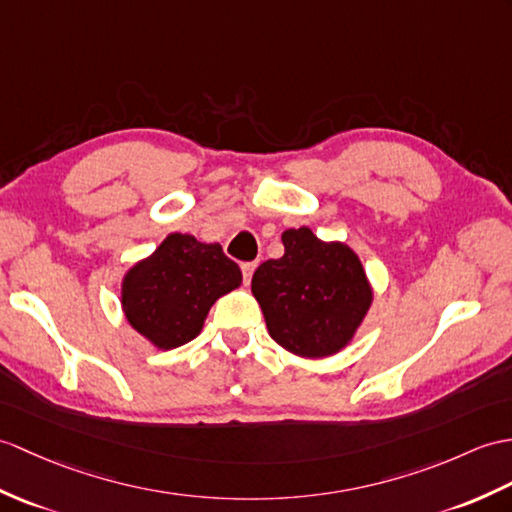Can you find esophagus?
Instances as JSON below:
<instances>
[{
    "instance_id": "1",
    "label": "esophagus",
    "mask_w": 512,
    "mask_h": 512,
    "mask_svg": "<svg viewBox=\"0 0 512 512\" xmlns=\"http://www.w3.org/2000/svg\"><path fill=\"white\" fill-rule=\"evenodd\" d=\"M255 268H257V264L255 261H246V264H242V275H244V283L248 285L251 283V279H253V272H255Z\"/></svg>"
}]
</instances>
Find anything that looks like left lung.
<instances>
[{"label": "left lung", "instance_id": "obj_1", "mask_svg": "<svg viewBox=\"0 0 512 512\" xmlns=\"http://www.w3.org/2000/svg\"><path fill=\"white\" fill-rule=\"evenodd\" d=\"M281 242L283 257L264 261L251 283L270 338L307 360L347 349L375 296L358 253L310 227L283 231Z\"/></svg>", "mask_w": 512, "mask_h": 512}]
</instances>
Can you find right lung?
<instances>
[{
    "mask_svg": "<svg viewBox=\"0 0 512 512\" xmlns=\"http://www.w3.org/2000/svg\"><path fill=\"white\" fill-rule=\"evenodd\" d=\"M242 285V270L218 242L170 233L122 277V312L154 349L192 342L205 327L211 305Z\"/></svg>",
    "mask_w": 512,
    "mask_h": 512,
    "instance_id": "add662e5",
    "label": "right lung"
}]
</instances>
